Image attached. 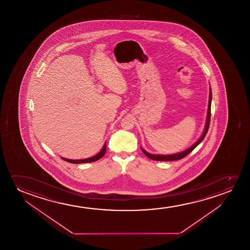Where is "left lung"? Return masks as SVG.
Instances as JSON below:
<instances>
[{
	"mask_svg": "<svg viewBox=\"0 0 250 250\" xmlns=\"http://www.w3.org/2000/svg\"><path fill=\"white\" fill-rule=\"evenodd\" d=\"M211 102H212V89L210 88V92H209L208 109V115H207V120H206L205 129H204V131H203V133H202V137H200L199 140L197 141L196 143L193 144L191 147H188L186 150L180 152V153H177V154H167V155L149 154V153H147V151L144 150L143 147H141L142 151L144 152V154H145L147 157L151 159V160L159 161H178V160H181L183 158L185 157L186 155H188L194 148L196 147V146H198L199 144L202 143V141L204 139V137H206V135L208 133L209 125H210V118H211Z\"/></svg>",
	"mask_w": 250,
	"mask_h": 250,
	"instance_id": "1",
	"label": "left lung"
}]
</instances>
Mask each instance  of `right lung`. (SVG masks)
Instances as JSON below:
<instances>
[{
  "mask_svg": "<svg viewBox=\"0 0 250 250\" xmlns=\"http://www.w3.org/2000/svg\"><path fill=\"white\" fill-rule=\"evenodd\" d=\"M106 151V143L104 144L102 150L100 151L98 154L93 156V157L87 158V159H83V160H69V159H65V158H62L64 161H67L69 163H73V164H80V163H89V162H94V161H98L101 158L103 157V155L105 154Z\"/></svg>",
  "mask_w": 250,
  "mask_h": 250,
  "instance_id": "1",
  "label": "right lung"
}]
</instances>
